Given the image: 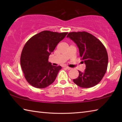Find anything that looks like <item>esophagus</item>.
Here are the masks:
<instances>
[{
    "mask_svg": "<svg viewBox=\"0 0 122 122\" xmlns=\"http://www.w3.org/2000/svg\"><path fill=\"white\" fill-rule=\"evenodd\" d=\"M65 68H66V69H68V70H71V68L68 67H65Z\"/></svg>",
    "mask_w": 122,
    "mask_h": 122,
    "instance_id": "1",
    "label": "esophagus"
}]
</instances>
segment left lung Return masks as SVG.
<instances>
[{"instance_id":"left-lung-1","label":"left lung","mask_w":122,"mask_h":122,"mask_svg":"<svg viewBox=\"0 0 122 122\" xmlns=\"http://www.w3.org/2000/svg\"><path fill=\"white\" fill-rule=\"evenodd\" d=\"M67 38L77 45L80 56L86 65L83 72L78 71L79 76L73 81L78 86L88 88L97 84L106 74L108 56L106 48L95 36L86 32H71Z\"/></svg>"}]
</instances>
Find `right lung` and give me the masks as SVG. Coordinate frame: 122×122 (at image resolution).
I'll return each mask as SVG.
<instances>
[{"label":"right lung","mask_w":122,"mask_h":122,"mask_svg":"<svg viewBox=\"0 0 122 122\" xmlns=\"http://www.w3.org/2000/svg\"><path fill=\"white\" fill-rule=\"evenodd\" d=\"M67 34L44 30L32 36L26 43L20 57V64L25 77L30 85L44 88L55 81L62 67L51 65L48 62L49 56Z\"/></svg>","instance_id":"add662e5"}]
</instances>
